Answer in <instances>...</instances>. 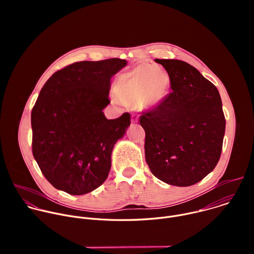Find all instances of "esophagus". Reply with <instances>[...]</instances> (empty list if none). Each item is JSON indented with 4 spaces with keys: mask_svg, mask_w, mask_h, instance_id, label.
I'll return each instance as SVG.
<instances>
[{
    "mask_svg": "<svg viewBox=\"0 0 254 254\" xmlns=\"http://www.w3.org/2000/svg\"><path fill=\"white\" fill-rule=\"evenodd\" d=\"M137 119H138V116L135 115V114H132L131 115V123H137Z\"/></svg>",
    "mask_w": 254,
    "mask_h": 254,
    "instance_id": "1",
    "label": "esophagus"
}]
</instances>
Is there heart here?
<instances>
[{
    "label": "heart",
    "mask_w": 254,
    "mask_h": 254,
    "mask_svg": "<svg viewBox=\"0 0 254 254\" xmlns=\"http://www.w3.org/2000/svg\"><path fill=\"white\" fill-rule=\"evenodd\" d=\"M169 87L170 76L165 69L140 64L119 76L116 93L124 103L155 106L166 96Z\"/></svg>",
    "instance_id": "b5f03b06"
}]
</instances>
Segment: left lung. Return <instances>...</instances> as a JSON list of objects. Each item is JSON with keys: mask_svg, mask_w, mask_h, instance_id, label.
<instances>
[{"mask_svg": "<svg viewBox=\"0 0 254 254\" xmlns=\"http://www.w3.org/2000/svg\"><path fill=\"white\" fill-rule=\"evenodd\" d=\"M170 76L172 92L139 117L146 131L144 154L153 175L187 187L204 179L218 163L225 117L218 89L187 62L155 59Z\"/></svg>", "mask_w": 254, "mask_h": 254, "instance_id": "1", "label": "left lung"}]
</instances>
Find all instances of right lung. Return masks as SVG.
<instances>
[{
    "label": "right lung",
    "mask_w": 254,
    "mask_h": 254,
    "mask_svg": "<svg viewBox=\"0 0 254 254\" xmlns=\"http://www.w3.org/2000/svg\"><path fill=\"white\" fill-rule=\"evenodd\" d=\"M127 60L70 64L46 81L31 113L32 153L48 182L70 195L98 188L112 166L115 143L130 125L125 113L107 120L111 79Z\"/></svg>",
    "instance_id": "obj_1"
}]
</instances>
